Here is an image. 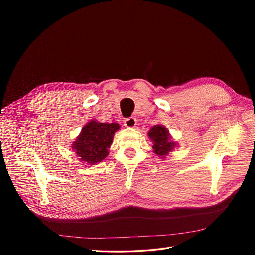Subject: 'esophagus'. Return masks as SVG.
<instances>
[{"label":"esophagus","instance_id":"34e87169","mask_svg":"<svg viewBox=\"0 0 255 255\" xmlns=\"http://www.w3.org/2000/svg\"><path fill=\"white\" fill-rule=\"evenodd\" d=\"M123 123H125V126H126L127 128H135L136 125H137V120H136V118H134V117H129V118L125 119V121H123Z\"/></svg>","mask_w":255,"mask_h":255}]
</instances>
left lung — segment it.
<instances>
[{
	"label": "left lung",
	"instance_id": "8db88e82",
	"mask_svg": "<svg viewBox=\"0 0 255 255\" xmlns=\"http://www.w3.org/2000/svg\"><path fill=\"white\" fill-rule=\"evenodd\" d=\"M149 138L153 141V152L161 158L170 153L176 143L171 140L169 130L163 126H154L148 133Z\"/></svg>",
	"mask_w": 255,
	"mask_h": 255
}]
</instances>
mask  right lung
Returning <instances> with one entry per match:
<instances>
[{
	"instance_id": "add662e5",
	"label": "right lung",
	"mask_w": 255,
	"mask_h": 255,
	"mask_svg": "<svg viewBox=\"0 0 255 255\" xmlns=\"http://www.w3.org/2000/svg\"><path fill=\"white\" fill-rule=\"evenodd\" d=\"M119 128L118 123H102L90 120L84 126L71 148L75 150L82 163L96 165L109 155L114 134Z\"/></svg>"
}]
</instances>
